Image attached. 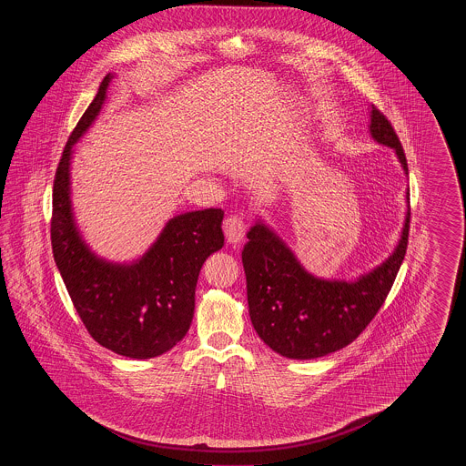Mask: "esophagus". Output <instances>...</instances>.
Here are the masks:
<instances>
[{"label":"esophagus","instance_id":"esophagus-1","mask_svg":"<svg viewBox=\"0 0 466 466\" xmlns=\"http://www.w3.org/2000/svg\"><path fill=\"white\" fill-rule=\"evenodd\" d=\"M223 232H225L227 243H239L244 238V232H246V225H244L243 218L241 217H228V218H225Z\"/></svg>","mask_w":466,"mask_h":466}]
</instances>
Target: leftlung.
Segmentation results:
<instances>
[{"instance_id":"8db88e82","label":"left lung","mask_w":466,"mask_h":466,"mask_svg":"<svg viewBox=\"0 0 466 466\" xmlns=\"http://www.w3.org/2000/svg\"><path fill=\"white\" fill-rule=\"evenodd\" d=\"M370 134L395 150L409 175L407 158L391 122L372 105ZM409 202V190H407ZM407 209L395 251L355 281L312 276L266 223H255L244 244L243 266L249 318L267 346L287 358L310 360L351 344L384 304L409 243Z\"/></svg>"}]
</instances>
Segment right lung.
Instances as JSON below:
<instances>
[{
	"label": "right lung",
	"mask_w": 466,
	"mask_h": 466,
	"mask_svg": "<svg viewBox=\"0 0 466 466\" xmlns=\"http://www.w3.org/2000/svg\"><path fill=\"white\" fill-rule=\"evenodd\" d=\"M113 75H106L67 139L54 179L50 241L73 306L96 342L116 355L156 358L188 332L200 267L222 249V209L177 215L133 264L99 258L82 239L71 209L73 147L96 120Z\"/></svg>",
	"instance_id": "obj_1"
}]
</instances>
